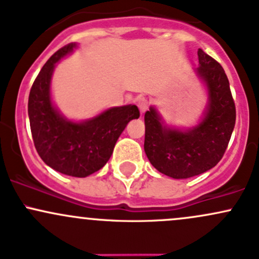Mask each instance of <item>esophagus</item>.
<instances>
[{"instance_id": "34e87169", "label": "esophagus", "mask_w": 259, "mask_h": 259, "mask_svg": "<svg viewBox=\"0 0 259 259\" xmlns=\"http://www.w3.org/2000/svg\"><path fill=\"white\" fill-rule=\"evenodd\" d=\"M137 106L138 108H140L141 113H145V112L148 110V101L146 100L145 97H140L137 100Z\"/></svg>"}]
</instances>
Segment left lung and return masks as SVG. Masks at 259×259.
Listing matches in <instances>:
<instances>
[{"label":"left lung","instance_id":"8db88e82","mask_svg":"<svg viewBox=\"0 0 259 259\" xmlns=\"http://www.w3.org/2000/svg\"><path fill=\"white\" fill-rule=\"evenodd\" d=\"M196 73L204 82L208 103L193 128L167 127L154 107L145 114V152L157 170L176 180L193 177L222 159L236 123V106L222 66L198 50Z\"/></svg>","mask_w":259,"mask_h":259}]
</instances>
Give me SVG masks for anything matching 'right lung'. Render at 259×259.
<instances>
[{
    "mask_svg": "<svg viewBox=\"0 0 259 259\" xmlns=\"http://www.w3.org/2000/svg\"><path fill=\"white\" fill-rule=\"evenodd\" d=\"M62 47L45 63L28 97V117L34 147L42 161L57 172L87 177L110 159L117 140L131 119L140 117L137 106L112 107L82 122L63 117L51 100V78L56 63L76 49Z\"/></svg>",
    "mask_w": 259,
    "mask_h": 259,
    "instance_id": "right-lung-1",
    "label": "right lung"
}]
</instances>
